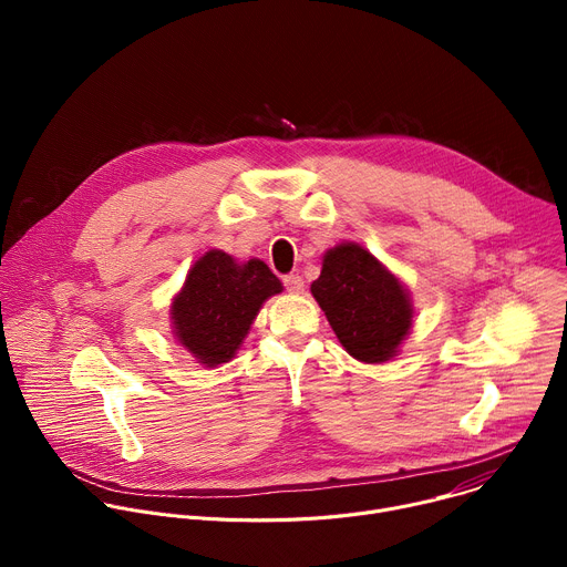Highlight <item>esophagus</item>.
<instances>
[{
    "instance_id": "1",
    "label": "esophagus",
    "mask_w": 567,
    "mask_h": 567,
    "mask_svg": "<svg viewBox=\"0 0 567 567\" xmlns=\"http://www.w3.org/2000/svg\"><path fill=\"white\" fill-rule=\"evenodd\" d=\"M282 280H285L287 291H291V293H300V291L305 289V282H302V278H300L298 274H289V276H285Z\"/></svg>"
}]
</instances>
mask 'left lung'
<instances>
[{
  "label": "left lung",
  "instance_id": "left-lung-1",
  "mask_svg": "<svg viewBox=\"0 0 567 567\" xmlns=\"http://www.w3.org/2000/svg\"><path fill=\"white\" fill-rule=\"evenodd\" d=\"M311 296L348 354L363 363L390 361L413 328L406 287L354 241H343L322 256Z\"/></svg>",
  "mask_w": 567,
  "mask_h": 567
}]
</instances>
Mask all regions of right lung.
<instances>
[{"label":"right lung","mask_w":567,"mask_h":567,"mask_svg":"<svg viewBox=\"0 0 567 567\" xmlns=\"http://www.w3.org/2000/svg\"><path fill=\"white\" fill-rule=\"evenodd\" d=\"M282 291V282L262 260L235 262L210 249L188 271L173 300L171 318L177 341L206 368L235 357L262 302Z\"/></svg>","instance_id":"right-lung-1"}]
</instances>
